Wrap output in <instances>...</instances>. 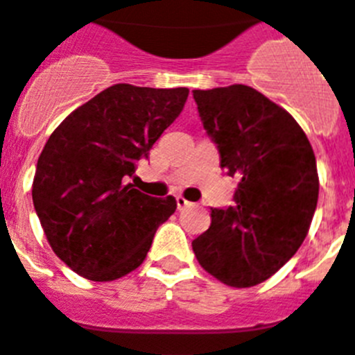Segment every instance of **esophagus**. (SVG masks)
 Segmentation results:
<instances>
[{
	"label": "esophagus",
	"instance_id": "34e87169",
	"mask_svg": "<svg viewBox=\"0 0 355 355\" xmlns=\"http://www.w3.org/2000/svg\"><path fill=\"white\" fill-rule=\"evenodd\" d=\"M188 206H191V202L178 195V197H177V208H178V210H184V208H188Z\"/></svg>",
	"mask_w": 355,
	"mask_h": 355
}]
</instances>
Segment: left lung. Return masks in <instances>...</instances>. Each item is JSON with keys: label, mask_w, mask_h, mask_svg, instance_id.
<instances>
[{"label": "left lung", "mask_w": 355, "mask_h": 355, "mask_svg": "<svg viewBox=\"0 0 355 355\" xmlns=\"http://www.w3.org/2000/svg\"><path fill=\"white\" fill-rule=\"evenodd\" d=\"M199 118L228 177L234 205L211 208L191 247L223 284H261L297 254L319 199L317 162L293 116L250 86L193 90Z\"/></svg>", "instance_id": "8db88e82"}]
</instances>
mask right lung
<instances>
[{
  "instance_id": "1",
  "label": "right lung",
  "mask_w": 355,
  "mask_h": 355,
  "mask_svg": "<svg viewBox=\"0 0 355 355\" xmlns=\"http://www.w3.org/2000/svg\"><path fill=\"white\" fill-rule=\"evenodd\" d=\"M188 88L114 85L69 114L36 164L33 205L53 252L77 275L118 280L141 265L177 210L134 188L139 160L180 116Z\"/></svg>"
}]
</instances>
